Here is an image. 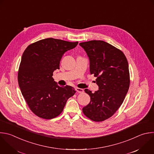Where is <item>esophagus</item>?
<instances>
[{
  "mask_svg": "<svg viewBox=\"0 0 154 154\" xmlns=\"http://www.w3.org/2000/svg\"><path fill=\"white\" fill-rule=\"evenodd\" d=\"M76 91H77V92L79 93H82L84 92V90L82 88H76Z\"/></svg>",
  "mask_w": 154,
  "mask_h": 154,
  "instance_id": "obj_1",
  "label": "esophagus"
}]
</instances>
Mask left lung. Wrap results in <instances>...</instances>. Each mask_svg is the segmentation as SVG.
<instances>
[{
    "instance_id": "obj_1",
    "label": "left lung",
    "mask_w": 154,
    "mask_h": 154,
    "mask_svg": "<svg viewBox=\"0 0 154 154\" xmlns=\"http://www.w3.org/2000/svg\"><path fill=\"white\" fill-rule=\"evenodd\" d=\"M89 59L91 74L97 77L98 90L92 93L83 112L94 122L104 121L118 110L128 93L129 84L128 62L122 51L103 40H90L79 43Z\"/></svg>"
}]
</instances>
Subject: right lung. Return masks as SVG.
<instances>
[{"label": "right lung", "mask_w": 154, "mask_h": 154, "mask_svg": "<svg viewBox=\"0 0 154 154\" xmlns=\"http://www.w3.org/2000/svg\"><path fill=\"white\" fill-rule=\"evenodd\" d=\"M78 42L47 38L29 45L25 50L18 72L19 86L31 111L44 119L57 117L69 98L75 92L71 86H60L53 78L66 51Z\"/></svg>", "instance_id": "right-lung-1"}]
</instances>
